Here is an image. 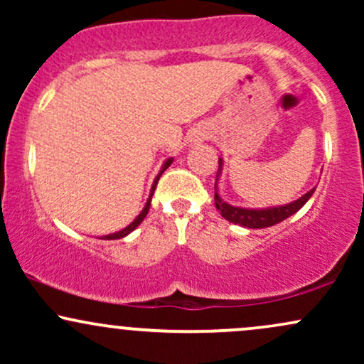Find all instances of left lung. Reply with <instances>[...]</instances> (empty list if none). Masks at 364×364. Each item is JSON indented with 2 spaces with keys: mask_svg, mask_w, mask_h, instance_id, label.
<instances>
[{
  "mask_svg": "<svg viewBox=\"0 0 364 364\" xmlns=\"http://www.w3.org/2000/svg\"><path fill=\"white\" fill-rule=\"evenodd\" d=\"M224 169V159L219 157V171H217V178H215V196H214V202H215V208L219 210V214L224 217L225 220L229 223L237 224V225H243V228L248 229H263V228H270V225H275L279 223H282L284 219L291 217L292 214L301 208L308 200L311 198V195L315 193V188H311L310 191L296 198L294 202L289 203H284V205H275V207H263V208H250V207H236L231 205V203L224 202L223 196L219 193V183L220 174H223Z\"/></svg>",
  "mask_w": 364,
  "mask_h": 364,
  "instance_id": "8db88e82",
  "label": "left lung"
}]
</instances>
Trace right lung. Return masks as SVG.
I'll return each mask as SVG.
<instances>
[{
    "label": "right lung",
    "instance_id": "obj_1",
    "mask_svg": "<svg viewBox=\"0 0 364 364\" xmlns=\"http://www.w3.org/2000/svg\"><path fill=\"white\" fill-rule=\"evenodd\" d=\"M173 161L174 159L173 157H169V159H166L164 161V164L161 166V171H159V174L156 176V179H154V183H152V188H150V193H149V198H147V203H145V207L141 208V212L139 215L135 217V219H133V223H129L127 228L124 229H121V231H116V232H111V235H106V236H101V240H121V237H124V236H128L129 232L132 231H135L136 228H139V225L141 224V220L145 219V215L149 214V208H150V202H152V195H154V190H156V186H157V181H159V178L162 176V173H164L166 169L169 168L171 164H173Z\"/></svg>",
    "mask_w": 364,
    "mask_h": 364
}]
</instances>
